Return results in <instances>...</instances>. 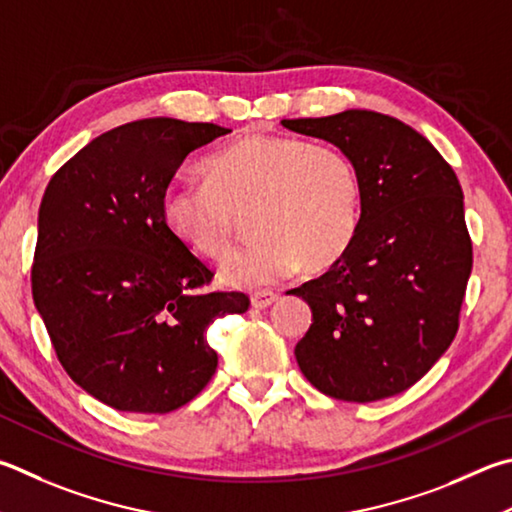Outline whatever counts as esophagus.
I'll return each instance as SVG.
<instances>
[{"label":"esophagus","instance_id":"34e87169","mask_svg":"<svg viewBox=\"0 0 512 512\" xmlns=\"http://www.w3.org/2000/svg\"><path fill=\"white\" fill-rule=\"evenodd\" d=\"M277 300V293L273 291H255L250 295V304L255 306V309H266V306H271Z\"/></svg>","mask_w":512,"mask_h":512}]
</instances>
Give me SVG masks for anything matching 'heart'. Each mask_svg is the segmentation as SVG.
Wrapping results in <instances>:
<instances>
[{
  "mask_svg": "<svg viewBox=\"0 0 512 512\" xmlns=\"http://www.w3.org/2000/svg\"><path fill=\"white\" fill-rule=\"evenodd\" d=\"M206 188L172 185L163 224L190 253L221 262L235 250L239 221L255 239L221 266L230 286H266L297 268L324 271L358 235L362 179L331 145L275 134H246L201 163Z\"/></svg>",
  "mask_w": 512,
  "mask_h": 512,
  "instance_id": "1",
  "label": "heart"
}]
</instances>
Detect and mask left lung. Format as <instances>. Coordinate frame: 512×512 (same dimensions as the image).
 Listing matches in <instances>:
<instances>
[{
    "label": "left lung",
    "instance_id": "1",
    "mask_svg": "<svg viewBox=\"0 0 512 512\" xmlns=\"http://www.w3.org/2000/svg\"><path fill=\"white\" fill-rule=\"evenodd\" d=\"M356 163L362 215L351 248L293 288L313 311L295 345L306 380L338 401L371 403L418 383L459 331L472 241L457 174L410 125L367 109L282 120Z\"/></svg>",
    "mask_w": 512,
    "mask_h": 512
}]
</instances>
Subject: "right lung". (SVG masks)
<instances>
[{"instance_id": "right-lung-1", "label": "right lung", "mask_w": 512, "mask_h": 512, "mask_svg": "<svg viewBox=\"0 0 512 512\" xmlns=\"http://www.w3.org/2000/svg\"><path fill=\"white\" fill-rule=\"evenodd\" d=\"M228 132L134 120L94 138L46 185L33 302L64 371L114 410L167 414L190 403L217 371L210 322L248 311L244 293L203 291L215 273L161 212L185 156Z\"/></svg>"}]
</instances>
